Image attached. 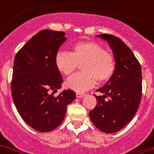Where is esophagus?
Segmentation results:
<instances>
[{
	"instance_id": "obj_1",
	"label": "esophagus",
	"mask_w": 154,
	"mask_h": 154,
	"mask_svg": "<svg viewBox=\"0 0 154 154\" xmlns=\"http://www.w3.org/2000/svg\"><path fill=\"white\" fill-rule=\"evenodd\" d=\"M85 95H86V94H82V93H77V94H76V96H77V98H82V97H84Z\"/></svg>"
}]
</instances>
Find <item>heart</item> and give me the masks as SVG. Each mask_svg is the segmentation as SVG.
Masks as SVG:
<instances>
[{"mask_svg": "<svg viewBox=\"0 0 154 154\" xmlns=\"http://www.w3.org/2000/svg\"><path fill=\"white\" fill-rule=\"evenodd\" d=\"M83 72L75 75L66 82V86L82 93L91 88L96 82L105 83L113 76L116 68L114 57L104 51L102 45L94 42L85 41L75 43L72 52L59 51L54 58L58 71L69 77L76 71L78 64Z\"/></svg>", "mask_w": 154, "mask_h": 154, "instance_id": "b5f03b06", "label": "heart"}]
</instances>
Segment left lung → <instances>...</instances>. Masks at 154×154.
Wrapping results in <instances>:
<instances>
[{
	"label": "left lung",
	"mask_w": 154,
	"mask_h": 154,
	"mask_svg": "<svg viewBox=\"0 0 154 154\" xmlns=\"http://www.w3.org/2000/svg\"><path fill=\"white\" fill-rule=\"evenodd\" d=\"M96 36L109 43L116 68L112 78L98 89L97 104L89 112L91 120L101 131L114 133L129 123L136 113L142 95V72L140 63L130 48L110 34ZM109 97V100L105 98Z\"/></svg>",
	"instance_id": "obj_1"
}]
</instances>
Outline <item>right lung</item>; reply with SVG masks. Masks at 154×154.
Wrapping results in <instances>:
<instances>
[{"label":"right lung","mask_w":154,"mask_h":154,"mask_svg":"<svg viewBox=\"0 0 154 154\" xmlns=\"http://www.w3.org/2000/svg\"><path fill=\"white\" fill-rule=\"evenodd\" d=\"M65 32L40 31L17 53L14 61L11 92L18 112L28 126L49 132L62 123L67 106L76 98L72 90H63L57 97L51 94L61 88L63 78L54 64Z\"/></svg>","instance_id":"1"}]
</instances>
